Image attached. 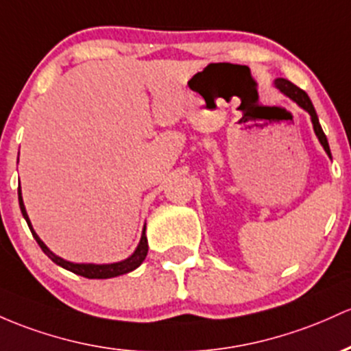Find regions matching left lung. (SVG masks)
Returning a JSON list of instances; mask_svg holds the SVG:
<instances>
[{
    "label": "left lung",
    "mask_w": 351,
    "mask_h": 351,
    "mask_svg": "<svg viewBox=\"0 0 351 351\" xmlns=\"http://www.w3.org/2000/svg\"><path fill=\"white\" fill-rule=\"evenodd\" d=\"M275 84H276V88H278V90L282 91V93L287 95L288 98L293 99L296 105H300V106L303 108V110H306L308 113H310L311 123H313V130H315V133H317L319 143H322L323 148H325V152L328 153V156H332V153H330L328 140H326L325 133H323L322 126H319L317 111H315L313 105H311V99L308 98V95L302 90V88H298V86H296V84H293L291 82H288V80H285V78H278L275 82Z\"/></svg>",
    "instance_id": "8db88e82"
}]
</instances>
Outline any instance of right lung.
Instances as JSON below:
<instances>
[{
	"label": "right lung",
	"instance_id": "obj_1",
	"mask_svg": "<svg viewBox=\"0 0 351 351\" xmlns=\"http://www.w3.org/2000/svg\"><path fill=\"white\" fill-rule=\"evenodd\" d=\"M18 199H19V208H21L23 217H25L26 223H28V226H29V230H32L34 240L38 241V245L41 246V250H43L46 255H48V258H51V260L55 261L56 265H60V267L69 269V271L76 273V275L84 276V278H95V280L113 278V276H119V275H125V273L133 271L134 268H138L141 263H143L146 255H148V241H146V234H145V230H146V228H143V234H141L140 245H138V248L134 250L133 255L130 256V258H126V260L118 261V263H111V265H93V263H71V261L63 260V258L56 256L55 253L49 252L48 246H46V245L43 243V241L40 240V237H38V234L34 233L32 223H29L28 215H26L25 205H23L21 190H18Z\"/></svg>",
	"mask_w": 351,
	"mask_h": 351
}]
</instances>
